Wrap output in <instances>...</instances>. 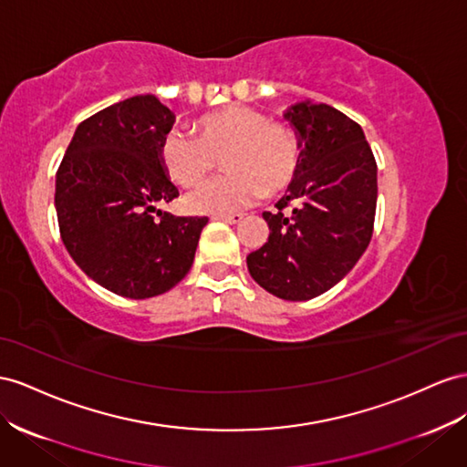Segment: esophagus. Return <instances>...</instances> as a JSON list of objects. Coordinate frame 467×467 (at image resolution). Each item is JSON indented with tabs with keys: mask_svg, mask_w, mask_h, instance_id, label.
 <instances>
[{
	"mask_svg": "<svg viewBox=\"0 0 467 467\" xmlns=\"http://www.w3.org/2000/svg\"><path fill=\"white\" fill-rule=\"evenodd\" d=\"M213 220H222L225 223H239L244 220V213H220V216H213Z\"/></svg>",
	"mask_w": 467,
	"mask_h": 467,
	"instance_id": "esophagus-1",
	"label": "esophagus"
}]
</instances>
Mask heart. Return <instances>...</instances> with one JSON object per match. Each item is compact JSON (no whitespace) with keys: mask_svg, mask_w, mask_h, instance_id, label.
Returning <instances> with one entry per match:
<instances>
[{"mask_svg":"<svg viewBox=\"0 0 467 467\" xmlns=\"http://www.w3.org/2000/svg\"><path fill=\"white\" fill-rule=\"evenodd\" d=\"M198 135L179 128L162 135L159 159L167 174L182 186H194L218 167L228 171L188 194L192 212L223 213L247 208L263 196H279L296 179L300 145L288 123L263 111L232 104L196 119Z\"/></svg>","mask_w":467,"mask_h":467,"instance_id":"1","label":"heart"}]
</instances>
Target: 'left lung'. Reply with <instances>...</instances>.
Listing matches in <instances>:
<instances>
[{"label":"left lung","instance_id":"1","mask_svg":"<svg viewBox=\"0 0 467 467\" xmlns=\"http://www.w3.org/2000/svg\"><path fill=\"white\" fill-rule=\"evenodd\" d=\"M300 145V167L276 212H263L267 244L247 255L265 291L310 300L354 269L373 235L377 162L359 123L327 106L286 109Z\"/></svg>","mask_w":467,"mask_h":467}]
</instances>
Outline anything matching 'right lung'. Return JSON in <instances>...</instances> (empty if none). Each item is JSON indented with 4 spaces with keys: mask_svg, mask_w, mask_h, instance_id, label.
<instances>
[{
    "mask_svg": "<svg viewBox=\"0 0 467 467\" xmlns=\"http://www.w3.org/2000/svg\"><path fill=\"white\" fill-rule=\"evenodd\" d=\"M172 121L150 94L108 106L78 125L57 171L62 244L92 281L125 298L179 285L208 223L155 208L179 196L159 159Z\"/></svg>",
    "mask_w": 467,
    "mask_h": 467,
    "instance_id": "1",
    "label": "right lung"
}]
</instances>
